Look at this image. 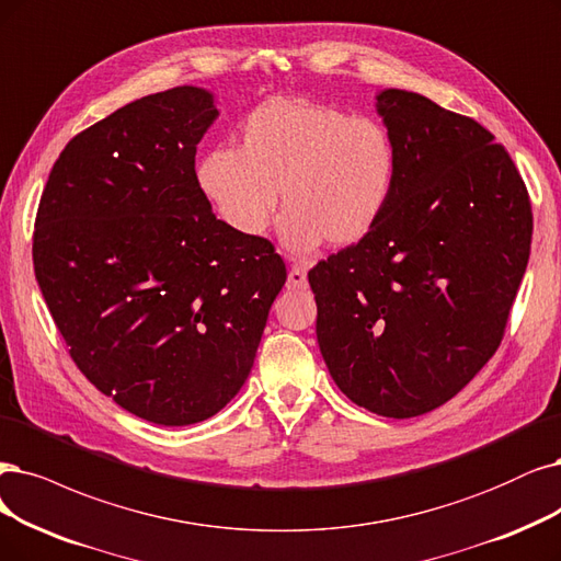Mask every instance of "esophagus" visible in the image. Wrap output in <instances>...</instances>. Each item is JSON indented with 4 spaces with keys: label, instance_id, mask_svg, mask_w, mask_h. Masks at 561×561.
<instances>
[{
    "label": "esophagus",
    "instance_id": "obj_1",
    "mask_svg": "<svg viewBox=\"0 0 561 561\" xmlns=\"http://www.w3.org/2000/svg\"><path fill=\"white\" fill-rule=\"evenodd\" d=\"M288 288H307V270L302 265H294L288 270V279H286Z\"/></svg>",
    "mask_w": 561,
    "mask_h": 561
}]
</instances>
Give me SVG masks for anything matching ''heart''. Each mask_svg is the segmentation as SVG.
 <instances>
[{
  "instance_id": "1",
  "label": "heart",
  "mask_w": 561,
  "mask_h": 561,
  "mask_svg": "<svg viewBox=\"0 0 561 561\" xmlns=\"http://www.w3.org/2000/svg\"><path fill=\"white\" fill-rule=\"evenodd\" d=\"M400 152L377 117L307 99H270L240 124L238 145L198 161V186L219 219L244 238L261 236L279 192L284 242L307 252L325 238L360 242L396 192Z\"/></svg>"
}]
</instances>
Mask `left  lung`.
Returning <instances> with one entry per match:
<instances>
[{"label":"left lung","instance_id":"left-lung-1","mask_svg":"<svg viewBox=\"0 0 561 561\" xmlns=\"http://www.w3.org/2000/svg\"><path fill=\"white\" fill-rule=\"evenodd\" d=\"M377 111L396 192L360 242L309 270L317 340L344 396L386 419L448 402L500 348L531 249V203L479 122L404 90Z\"/></svg>","mask_w":561,"mask_h":561}]
</instances>
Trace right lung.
<instances>
[{
	"label": "right lung",
	"mask_w": 561,
	"mask_h": 561,
	"mask_svg": "<svg viewBox=\"0 0 561 561\" xmlns=\"http://www.w3.org/2000/svg\"><path fill=\"white\" fill-rule=\"evenodd\" d=\"M213 94L142 96L73 136L34 221V275L78 369L157 425L231 402L254 365L286 265L215 217L196 145Z\"/></svg>",
	"instance_id": "add662e5"
}]
</instances>
